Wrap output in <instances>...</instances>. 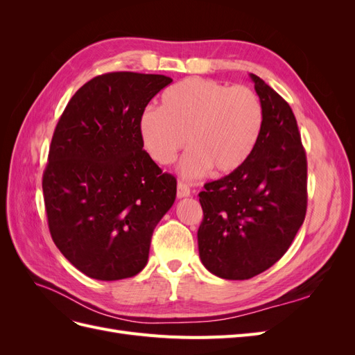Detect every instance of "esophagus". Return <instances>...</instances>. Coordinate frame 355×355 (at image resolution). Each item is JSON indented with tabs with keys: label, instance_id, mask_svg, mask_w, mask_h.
Instances as JSON below:
<instances>
[{
	"label": "esophagus",
	"instance_id": "obj_1",
	"mask_svg": "<svg viewBox=\"0 0 355 355\" xmlns=\"http://www.w3.org/2000/svg\"><path fill=\"white\" fill-rule=\"evenodd\" d=\"M189 194H191V189L185 182H178V198H185Z\"/></svg>",
	"mask_w": 355,
	"mask_h": 355
}]
</instances>
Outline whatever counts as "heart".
<instances>
[{
    "label": "heart",
    "mask_w": 355,
    "mask_h": 355,
    "mask_svg": "<svg viewBox=\"0 0 355 355\" xmlns=\"http://www.w3.org/2000/svg\"><path fill=\"white\" fill-rule=\"evenodd\" d=\"M263 118L261 98L245 85L187 78L163 93L159 110L141 115L139 133L146 153L161 166L173 163L188 139L182 176L198 178L209 168L228 175L252 155Z\"/></svg>",
    "instance_id": "heart-1"
}]
</instances>
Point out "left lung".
Instances as JSON below:
<instances>
[{
	"label": "left lung",
	"mask_w": 355,
	"mask_h": 355,
	"mask_svg": "<svg viewBox=\"0 0 355 355\" xmlns=\"http://www.w3.org/2000/svg\"><path fill=\"white\" fill-rule=\"evenodd\" d=\"M250 78L265 114L259 141L240 168L198 194L200 259L225 280H249L280 261L306 213V155L293 111L257 75Z\"/></svg>",
	"instance_id": "left-lung-1"
}]
</instances>
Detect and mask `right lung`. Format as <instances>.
I'll use <instances>...</instances> for the list:
<instances>
[{
  "mask_svg": "<svg viewBox=\"0 0 355 355\" xmlns=\"http://www.w3.org/2000/svg\"><path fill=\"white\" fill-rule=\"evenodd\" d=\"M166 75L110 72L72 96L53 133L42 192L51 239L90 278L141 272L176 179L144 149L139 118Z\"/></svg>",
  "mask_w": 355,
  "mask_h": 355,
  "instance_id": "right-lung-1",
  "label": "right lung"
}]
</instances>
